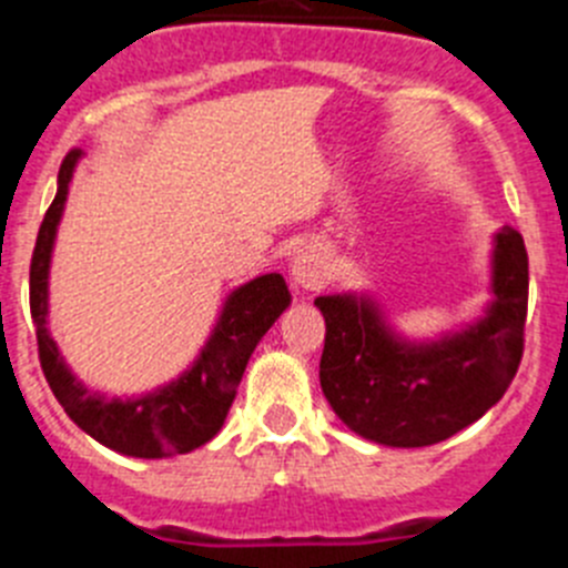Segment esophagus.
I'll return each mask as SVG.
<instances>
[{"mask_svg": "<svg viewBox=\"0 0 568 568\" xmlns=\"http://www.w3.org/2000/svg\"><path fill=\"white\" fill-rule=\"evenodd\" d=\"M329 267L315 247H304L293 258V281L301 290H321L327 284Z\"/></svg>", "mask_w": 568, "mask_h": 568, "instance_id": "1", "label": "esophagus"}]
</instances>
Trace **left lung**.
Returning <instances> with one entry per match:
<instances>
[{"label":"left lung","instance_id":"obj_1","mask_svg":"<svg viewBox=\"0 0 568 568\" xmlns=\"http://www.w3.org/2000/svg\"><path fill=\"white\" fill-rule=\"evenodd\" d=\"M484 318L435 341H406L369 295H318L327 335L321 389L355 435L384 446H433L498 404L524 355L529 258L515 227L495 233Z\"/></svg>","mask_w":568,"mask_h":568}]
</instances>
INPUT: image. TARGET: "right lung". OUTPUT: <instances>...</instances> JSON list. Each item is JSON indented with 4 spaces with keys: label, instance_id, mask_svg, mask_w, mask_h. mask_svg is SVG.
Wrapping results in <instances>:
<instances>
[{
    "label": "right lung",
    "instance_id": "right-lung-1",
    "mask_svg": "<svg viewBox=\"0 0 568 568\" xmlns=\"http://www.w3.org/2000/svg\"><path fill=\"white\" fill-rule=\"evenodd\" d=\"M79 159V150L64 155L57 199L44 213L30 258V315L37 324L42 373L68 418L113 453L130 458H173L193 453L224 426L250 355L290 307L287 281L278 273H267L233 290L199 358L170 384L139 398H104L102 393H93L70 373L48 329L50 255Z\"/></svg>",
    "mask_w": 568,
    "mask_h": 568
}]
</instances>
